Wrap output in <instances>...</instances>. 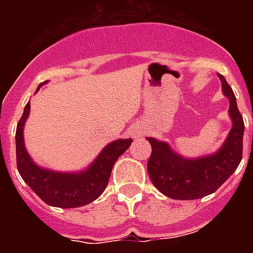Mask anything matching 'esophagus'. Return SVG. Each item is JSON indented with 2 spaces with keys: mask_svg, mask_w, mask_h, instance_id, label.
Returning <instances> with one entry per match:
<instances>
[{
  "mask_svg": "<svg viewBox=\"0 0 253 253\" xmlns=\"http://www.w3.org/2000/svg\"><path fill=\"white\" fill-rule=\"evenodd\" d=\"M129 133H130V135L134 139H139V138L143 137V134H144V128L140 126V125H133L130 130H129Z\"/></svg>",
  "mask_w": 253,
  "mask_h": 253,
  "instance_id": "obj_1",
  "label": "esophagus"
}]
</instances>
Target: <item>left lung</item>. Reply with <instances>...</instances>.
<instances>
[{
    "label": "left lung",
    "mask_w": 253,
    "mask_h": 253,
    "mask_svg": "<svg viewBox=\"0 0 253 253\" xmlns=\"http://www.w3.org/2000/svg\"><path fill=\"white\" fill-rule=\"evenodd\" d=\"M223 93L229 99V115L233 122L229 135L216 153L196 160H186L169 148L166 142L147 138L152 153L147 171L152 184L163 195L175 200H195L213 194L236 171L242 160L245 123L233 90L222 75Z\"/></svg>",
    "instance_id": "obj_1"
}]
</instances>
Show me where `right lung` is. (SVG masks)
Masks as SVG:
<instances>
[{
	"label": "right lung",
	"instance_id": "add662e5",
	"mask_svg": "<svg viewBox=\"0 0 253 253\" xmlns=\"http://www.w3.org/2000/svg\"><path fill=\"white\" fill-rule=\"evenodd\" d=\"M29 111L30 102L26 104L16 128V165L22 180L44 203L51 207L78 208L96 200L106 189L114 163L130 147L133 139H119L107 144L95 162L84 172L60 173L49 171L38 167L24 146L22 129Z\"/></svg>",
	"mask_w": 253,
	"mask_h": 253
}]
</instances>
